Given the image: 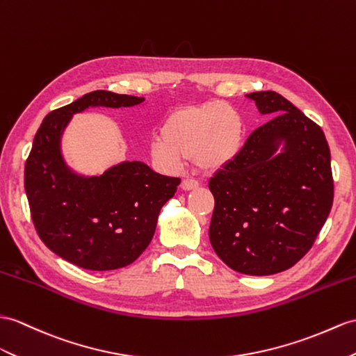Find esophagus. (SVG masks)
Returning <instances> with one entry per match:
<instances>
[{
  "instance_id": "esophagus-1",
  "label": "esophagus",
  "mask_w": 356,
  "mask_h": 356,
  "mask_svg": "<svg viewBox=\"0 0 356 356\" xmlns=\"http://www.w3.org/2000/svg\"><path fill=\"white\" fill-rule=\"evenodd\" d=\"M197 187H199V183L196 179H192V178H187L183 181V183H181V188L186 190V192H188V190H195Z\"/></svg>"
}]
</instances>
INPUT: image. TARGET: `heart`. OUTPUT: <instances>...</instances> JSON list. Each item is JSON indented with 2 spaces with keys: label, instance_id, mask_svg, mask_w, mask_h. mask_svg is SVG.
<instances>
[{
  "label": "heart",
  "instance_id": "obj_1",
  "mask_svg": "<svg viewBox=\"0 0 356 356\" xmlns=\"http://www.w3.org/2000/svg\"><path fill=\"white\" fill-rule=\"evenodd\" d=\"M243 137L240 113L227 102L208 101L169 113L161 131L152 136L151 152L166 169L195 159L204 170H219L240 154Z\"/></svg>",
  "mask_w": 356,
  "mask_h": 356
}]
</instances>
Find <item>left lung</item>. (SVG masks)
Returning <instances> with one entry per match:
<instances>
[{"label": "left lung", "instance_id": "left-lung-1", "mask_svg": "<svg viewBox=\"0 0 356 356\" xmlns=\"http://www.w3.org/2000/svg\"><path fill=\"white\" fill-rule=\"evenodd\" d=\"M272 118L248 137L240 154L214 173L210 241L232 270L273 275L313 248L334 201L325 133L273 90L248 95ZM286 149L273 156L275 143Z\"/></svg>", "mask_w": 356, "mask_h": 356}]
</instances>
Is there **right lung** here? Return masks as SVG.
<instances>
[{
    "label": "right lung",
    "instance_id": "add662e5",
    "mask_svg": "<svg viewBox=\"0 0 356 356\" xmlns=\"http://www.w3.org/2000/svg\"><path fill=\"white\" fill-rule=\"evenodd\" d=\"M142 101L95 90L53 110L25 161V193L40 240L88 270H115L136 261L151 243L160 208L181 179L160 175L142 161L120 163L99 177H76L60 155V136L74 113L95 106L133 107Z\"/></svg>",
    "mask_w": 356,
    "mask_h": 356
}]
</instances>
